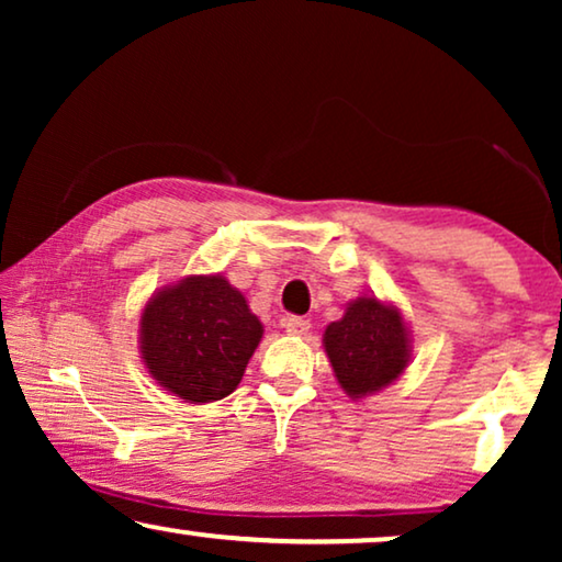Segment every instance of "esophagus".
<instances>
[{"label": "esophagus", "instance_id": "esophagus-1", "mask_svg": "<svg viewBox=\"0 0 562 562\" xmlns=\"http://www.w3.org/2000/svg\"><path fill=\"white\" fill-rule=\"evenodd\" d=\"M283 327H286V333H289V335L302 337V335L310 333L312 322H310V319H304V317H286V319H283Z\"/></svg>", "mask_w": 562, "mask_h": 562}]
</instances>
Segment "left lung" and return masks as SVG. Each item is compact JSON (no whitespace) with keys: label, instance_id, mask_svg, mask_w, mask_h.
<instances>
[{"label":"left lung","instance_id":"1","mask_svg":"<svg viewBox=\"0 0 562 562\" xmlns=\"http://www.w3.org/2000/svg\"><path fill=\"white\" fill-rule=\"evenodd\" d=\"M325 352L335 379L350 398L371 396L394 383L409 366L412 340L398 306L375 296H358L342 319L325 329Z\"/></svg>","mask_w":562,"mask_h":562}]
</instances>
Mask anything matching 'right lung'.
<instances>
[{"label": "right lung", "mask_w": 562, "mask_h": 562, "mask_svg": "<svg viewBox=\"0 0 562 562\" xmlns=\"http://www.w3.org/2000/svg\"><path fill=\"white\" fill-rule=\"evenodd\" d=\"M260 337V319L220 273L158 289L140 317L145 368L158 386L191 404L233 394Z\"/></svg>", "instance_id": "right-lung-1"}]
</instances>
